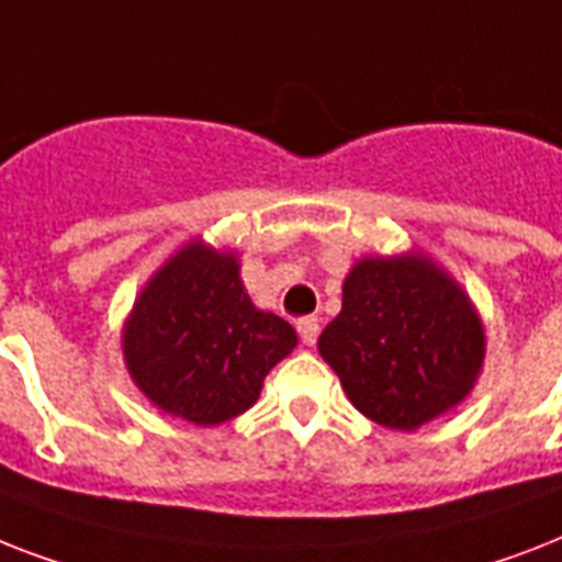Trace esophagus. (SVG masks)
<instances>
[{
    "label": "esophagus",
    "instance_id": "obj_1",
    "mask_svg": "<svg viewBox=\"0 0 562 562\" xmlns=\"http://www.w3.org/2000/svg\"><path fill=\"white\" fill-rule=\"evenodd\" d=\"M295 327H299V336H302V342H304V345H313V342H316V336H318V318H313V316L299 318V322H295Z\"/></svg>",
    "mask_w": 562,
    "mask_h": 562
}]
</instances>
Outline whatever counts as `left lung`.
Segmentation results:
<instances>
[{
    "instance_id": "8db88e82",
    "label": "left lung",
    "mask_w": 562,
    "mask_h": 562,
    "mask_svg": "<svg viewBox=\"0 0 562 562\" xmlns=\"http://www.w3.org/2000/svg\"><path fill=\"white\" fill-rule=\"evenodd\" d=\"M318 353L368 420L415 432L467 401L484 368L487 336L464 286L412 249L353 263Z\"/></svg>"
}]
</instances>
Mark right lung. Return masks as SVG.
Instances as JSON below:
<instances>
[{
    "mask_svg": "<svg viewBox=\"0 0 562 562\" xmlns=\"http://www.w3.org/2000/svg\"><path fill=\"white\" fill-rule=\"evenodd\" d=\"M299 345L293 325L255 307L235 249L188 240L147 278L121 327L130 380L159 412L194 426L244 415Z\"/></svg>",
    "mask_w": 562,
    "mask_h": 562,
    "instance_id": "1",
    "label": "right lung"
}]
</instances>
